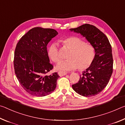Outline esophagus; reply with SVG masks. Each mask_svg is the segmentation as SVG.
<instances>
[{
  "label": "esophagus",
  "mask_w": 125,
  "mask_h": 125,
  "mask_svg": "<svg viewBox=\"0 0 125 125\" xmlns=\"http://www.w3.org/2000/svg\"><path fill=\"white\" fill-rule=\"evenodd\" d=\"M67 73V72H65V71H59L58 72V74L60 76H64V75H66Z\"/></svg>",
  "instance_id": "34e87169"
}]
</instances>
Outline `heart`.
Here are the masks:
<instances>
[{
    "instance_id": "b5f03b06",
    "label": "heart",
    "mask_w": 125,
    "mask_h": 125,
    "mask_svg": "<svg viewBox=\"0 0 125 125\" xmlns=\"http://www.w3.org/2000/svg\"><path fill=\"white\" fill-rule=\"evenodd\" d=\"M63 46L70 49L67 60L60 61L57 65L59 70L69 71L78 68L79 70H86L93 64L95 56V50L91 44L85 42L77 36H68L60 40ZM47 54L54 62H58L61 59L58 47L55 43L49 46Z\"/></svg>"
}]
</instances>
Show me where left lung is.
I'll return each mask as SVG.
<instances>
[{
  "label": "left lung",
  "mask_w": 125,
  "mask_h": 125,
  "mask_svg": "<svg viewBox=\"0 0 125 125\" xmlns=\"http://www.w3.org/2000/svg\"><path fill=\"white\" fill-rule=\"evenodd\" d=\"M70 30L85 37L95 51L93 64L83 71L78 83L72 85L73 89L83 96H95L106 87L113 72L111 45L105 34L93 25L85 24Z\"/></svg>",
  "instance_id": "obj_1"
}]
</instances>
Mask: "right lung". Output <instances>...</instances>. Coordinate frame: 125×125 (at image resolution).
Wrapping results in <instances>:
<instances>
[{"label":"right lung","instance_id":"obj_1","mask_svg":"<svg viewBox=\"0 0 125 125\" xmlns=\"http://www.w3.org/2000/svg\"><path fill=\"white\" fill-rule=\"evenodd\" d=\"M58 34L52 29L34 28L16 44L14 58L15 73L22 87L32 96L48 95L56 87L58 73L46 75L54 68L49 62L46 46Z\"/></svg>","mask_w":125,"mask_h":125}]
</instances>
